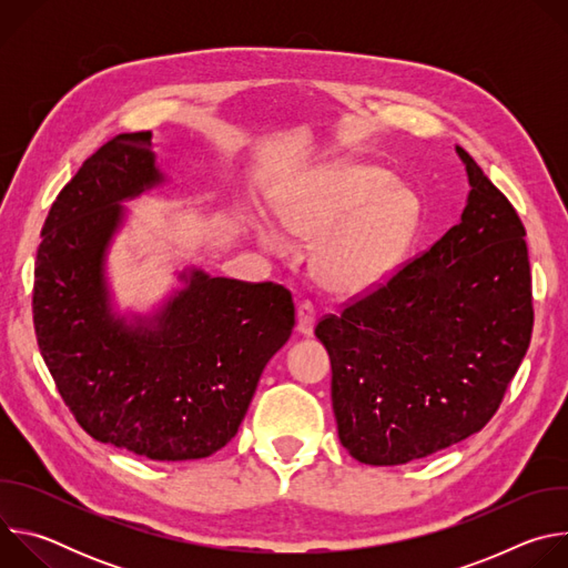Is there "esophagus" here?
Instances as JSON below:
<instances>
[{
    "label": "esophagus",
    "instance_id": "34e87169",
    "mask_svg": "<svg viewBox=\"0 0 568 568\" xmlns=\"http://www.w3.org/2000/svg\"><path fill=\"white\" fill-rule=\"evenodd\" d=\"M314 323H316V312H314V305L310 301H303L298 307H296V331L305 337L312 335L314 331Z\"/></svg>",
    "mask_w": 568,
    "mask_h": 568
}]
</instances>
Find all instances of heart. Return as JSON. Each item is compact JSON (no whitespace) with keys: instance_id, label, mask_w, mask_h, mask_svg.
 I'll return each mask as SVG.
<instances>
[{"instance_id":"1","label":"heart","mask_w":568,"mask_h":568,"mask_svg":"<svg viewBox=\"0 0 568 568\" xmlns=\"http://www.w3.org/2000/svg\"><path fill=\"white\" fill-rule=\"evenodd\" d=\"M274 213L287 235L316 240L314 281L337 296H357L384 283L407 256L416 229L418 202L388 173L366 164L318 169L292 182ZM263 245L283 252L285 240L265 224L256 226Z\"/></svg>"}]
</instances>
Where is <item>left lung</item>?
<instances>
[{"label": "left lung", "mask_w": 568, "mask_h": 568, "mask_svg": "<svg viewBox=\"0 0 568 568\" xmlns=\"http://www.w3.org/2000/svg\"><path fill=\"white\" fill-rule=\"evenodd\" d=\"M469 195L460 222L384 285L323 316L339 440L366 465H402L480 432L532 335L526 229L456 145Z\"/></svg>", "instance_id": "1"}]
</instances>
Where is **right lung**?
Listing matches in <instances>:
<instances>
[{
	"label": "right lung",
	"mask_w": 568,
	"mask_h": 568,
	"mask_svg": "<svg viewBox=\"0 0 568 568\" xmlns=\"http://www.w3.org/2000/svg\"><path fill=\"white\" fill-rule=\"evenodd\" d=\"M150 139L116 134L58 193L38 247L33 323L58 393L92 438L150 460H193L237 434L263 368L292 335L294 301L276 283L193 270L152 318L112 312L103 265L119 202L164 182Z\"/></svg>",
	"instance_id": "obj_1"
}]
</instances>
